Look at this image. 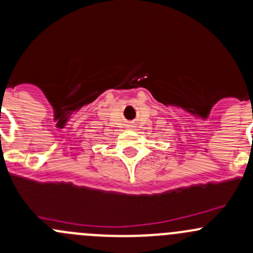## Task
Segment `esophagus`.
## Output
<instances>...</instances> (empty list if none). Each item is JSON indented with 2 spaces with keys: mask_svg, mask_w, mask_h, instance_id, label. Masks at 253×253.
Listing matches in <instances>:
<instances>
[{
  "mask_svg": "<svg viewBox=\"0 0 253 253\" xmlns=\"http://www.w3.org/2000/svg\"><path fill=\"white\" fill-rule=\"evenodd\" d=\"M134 127V124H128L127 125V128H133Z\"/></svg>",
  "mask_w": 253,
  "mask_h": 253,
  "instance_id": "1",
  "label": "esophagus"
}]
</instances>
